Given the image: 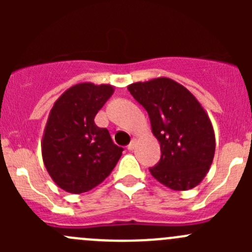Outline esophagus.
Returning a JSON list of instances; mask_svg holds the SVG:
<instances>
[{
	"mask_svg": "<svg viewBox=\"0 0 252 252\" xmlns=\"http://www.w3.org/2000/svg\"><path fill=\"white\" fill-rule=\"evenodd\" d=\"M135 144H136L135 139H133V140L130 141V144L128 145V150H129V151H133V150L135 149Z\"/></svg>",
	"mask_w": 252,
	"mask_h": 252,
	"instance_id": "esophagus-1",
	"label": "esophagus"
}]
</instances>
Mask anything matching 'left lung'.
<instances>
[{
  "instance_id": "obj_1",
  "label": "left lung",
  "mask_w": 252,
  "mask_h": 252,
  "mask_svg": "<svg viewBox=\"0 0 252 252\" xmlns=\"http://www.w3.org/2000/svg\"><path fill=\"white\" fill-rule=\"evenodd\" d=\"M147 111L161 159L150 173L177 191L197 187L207 174L216 138L207 112L187 88L169 78H155L128 86Z\"/></svg>"
}]
</instances>
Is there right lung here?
<instances>
[{
    "label": "right lung",
    "mask_w": 252,
    "mask_h": 252,
    "mask_svg": "<svg viewBox=\"0 0 252 252\" xmlns=\"http://www.w3.org/2000/svg\"><path fill=\"white\" fill-rule=\"evenodd\" d=\"M110 84L79 83L53 103L41 141L44 164L53 182L70 194H81L103 182L121 158L123 147L112 141L94 119L111 97Z\"/></svg>",
    "instance_id": "add662e5"
}]
</instances>
